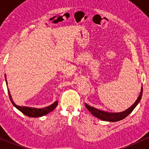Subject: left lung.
Returning <instances> with one entry per match:
<instances>
[{"mask_svg":"<svg viewBox=\"0 0 149 149\" xmlns=\"http://www.w3.org/2000/svg\"><path fill=\"white\" fill-rule=\"evenodd\" d=\"M142 93H143V87H141V92H140L139 96L136 101H135V103H134L131 107L127 108L126 111L120 112V113H109V112L101 111V110L97 109V108H94V107L90 106L89 105H87L86 103H85V106H86V108H87L88 111H89L93 116L96 117V118H99V119L108 122L120 121V120H123L124 118H126L128 115H130V113L133 111V110L134 109L135 107L137 106L138 103H139L140 101H141Z\"/></svg>","mask_w":149,"mask_h":149,"instance_id":"8db88e82","label":"left lung"}]
</instances>
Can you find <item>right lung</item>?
I'll list each match as a JSON object with an SVG mask.
<instances>
[{
  "label": "right lung",
  "instance_id": "add662e5",
  "mask_svg": "<svg viewBox=\"0 0 149 149\" xmlns=\"http://www.w3.org/2000/svg\"><path fill=\"white\" fill-rule=\"evenodd\" d=\"M6 76V74H5ZM6 84H7V80H6ZM8 94H9L10 99L11 103H13V105L17 109L19 110V111L22 112L23 114L28 117H31V118H38V117L43 116V115H47L48 113H49L50 112L53 111L55 108H56L57 105H58V102L56 101L51 104V106L45 107L43 108H31V107H26V106H19L17 105H16L15 103H14V101H13V98L11 97V94L10 93L9 89H8Z\"/></svg>",
  "mask_w": 149,
  "mask_h": 149
}]
</instances>
